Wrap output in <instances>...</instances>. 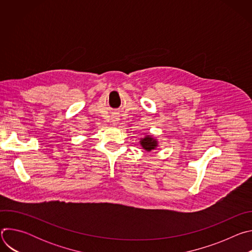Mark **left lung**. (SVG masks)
Segmentation results:
<instances>
[{"mask_svg":"<svg viewBox=\"0 0 252 252\" xmlns=\"http://www.w3.org/2000/svg\"><path fill=\"white\" fill-rule=\"evenodd\" d=\"M140 145L142 146V148L147 150L148 152L152 151V150H155L158 146V142L156 139H154L153 137L151 136H146L145 138H142L140 140Z\"/></svg>","mask_w":252,"mask_h":252,"instance_id":"8db88e82","label":"left lung"}]
</instances>
